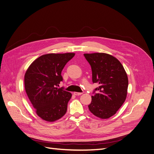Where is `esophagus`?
<instances>
[{
	"mask_svg": "<svg viewBox=\"0 0 154 154\" xmlns=\"http://www.w3.org/2000/svg\"><path fill=\"white\" fill-rule=\"evenodd\" d=\"M82 92H73V94H74L75 96H80L82 94Z\"/></svg>",
	"mask_w": 154,
	"mask_h": 154,
	"instance_id": "34e87169",
	"label": "esophagus"
}]
</instances>
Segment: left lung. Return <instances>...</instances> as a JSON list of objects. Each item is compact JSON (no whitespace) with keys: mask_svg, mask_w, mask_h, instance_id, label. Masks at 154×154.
Segmentation results:
<instances>
[{"mask_svg":"<svg viewBox=\"0 0 154 154\" xmlns=\"http://www.w3.org/2000/svg\"><path fill=\"white\" fill-rule=\"evenodd\" d=\"M84 55L91 66L93 83L99 84L89 109L94 116L108 119L116 114L125 101L128 76L121 62L111 55L94 53Z\"/></svg>","mask_w":154,"mask_h":154,"instance_id":"obj_1","label":"left lung"}]
</instances>
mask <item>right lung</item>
Segmentation results:
<instances>
[{
	"label": "right lung",
	"mask_w": 154,
	"mask_h": 154,
	"mask_svg": "<svg viewBox=\"0 0 154 154\" xmlns=\"http://www.w3.org/2000/svg\"><path fill=\"white\" fill-rule=\"evenodd\" d=\"M74 53H49L36 58L24 75L26 92L37 115L53 122L65 115L72 94L57 88L62 81L61 73Z\"/></svg>",
	"instance_id": "obj_1"
}]
</instances>
